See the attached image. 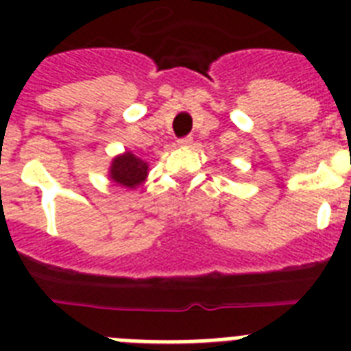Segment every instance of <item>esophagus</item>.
<instances>
[{
    "mask_svg": "<svg viewBox=\"0 0 351 351\" xmlns=\"http://www.w3.org/2000/svg\"><path fill=\"white\" fill-rule=\"evenodd\" d=\"M178 143H180L182 147H189V145L193 143V138L191 136H184V138H180V140H178Z\"/></svg>",
    "mask_w": 351,
    "mask_h": 351,
    "instance_id": "1",
    "label": "esophagus"
}]
</instances>
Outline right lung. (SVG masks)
Returning <instances> with one entry per match:
<instances>
[{
  "label": "right lung",
  "mask_w": 351,
  "mask_h": 351,
  "mask_svg": "<svg viewBox=\"0 0 351 351\" xmlns=\"http://www.w3.org/2000/svg\"><path fill=\"white\" fill-rule=\"evenodd\" d=\"M149 171V164L143 162L142 158H138L136 154H132L131 151L120 154L111 162L109 167V178L114 184L125 187V189H134L145 180Z\"/></svg>",
  "instance_id": "add662e5"
}]
</instances>
